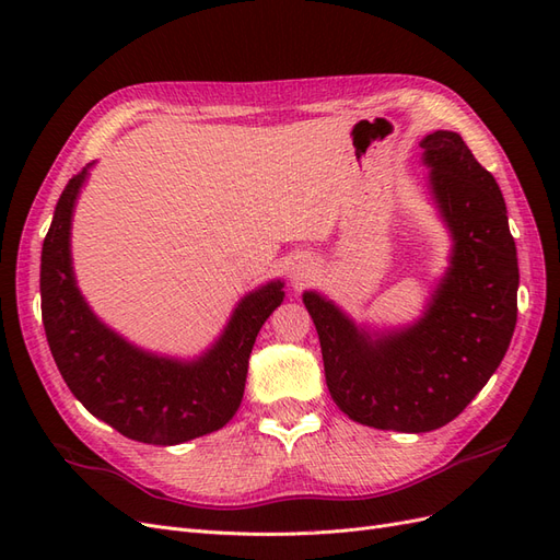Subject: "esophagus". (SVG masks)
<instances>
[{
	"label": "esophagus",
	"instance_id": "esophagus-1",
	"mask_svg": "<svg viewBox=\"0 0 560 560\" xmlns=\"http://www.w3.org/2000/svg\"><path fill=\"white\" fill-rule=\"evenodd\" d=\"M313 276V266L308 261H294L290 268V278L294 284H303Z\"/></svg>",
	"mask_w": 560,
	"mask_h": 560
}]
</instances>
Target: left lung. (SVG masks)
I'll list each match as a JSON object with an SVG mask.
<instances>
[{
	"mask_svg": "<svg viewBox=\"0 0 560 560\" xmlns=\"http://www.w3.org/2000/svg\"><path fill=\"white\" fill-rule=\"evenodd\" d=\"M428 196L451 238L448 266L420 317L371 325L317 290L303 303L325 378L350 420L376 430L444 428L495 374L516 327L518 259L495 177L453 130L420 140Z\"/></svg>",
	"mask_w": 560,
	"mask_h": 560,
	"instance_id": "obj_1",
	"label": "left lung"
}]
</instances>
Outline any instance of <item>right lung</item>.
<instances>
[{
	"label": "right lung",
	"mask_w": 560,
	"mask_h": 560,
	"mask_svg": "<svg viewBox=\"0 0 560 560\" xmlns=\"http://www.w3.org/2000/svg\"><path fill=\"white\" fill-rule=\"evenodd\" d=\"M93 165L67 182L42 247V319L58 371L97 420L135 442L175 446L222 430L238 411L252 346L284 301V282L247 292L196 358L135 346L93 313L77 284L72 219Z\"/></svg>",
	"instance_id": "add662e5"
}]
</instances>
